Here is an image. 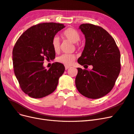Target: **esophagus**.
Here are the masks:
<instances>
[{"label":"esophagus","instance_id":"esophagus-1","mask_svg":"<svg viewBox=\"0 0 134 134\" xmlns=\"http://www.w3.org/2000/svg\"><path fill=\"white\" fill-rule=\"evenodd\" d=\"M70 66H68V65H65V70H68Z\"/></svg>","mask_w":134,"mask_h":134}]
</instances>
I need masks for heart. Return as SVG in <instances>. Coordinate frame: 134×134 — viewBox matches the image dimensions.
<instances>
[{"label":"heart","instance_id":"1","mask_svg":"<svg viewBox=\"0 0 134 134\" xmlns=\"http://www.w3.org/2000/svg\"><path fill=\"white\" fill-rule=\"evenodd\" d=\"M62 36L65 38H66L71 42L74 43L76 46L79 47L80 46V43L78 42L80 39V35L79 32L75 29H74V28H67V29L64 30L63 32ZM52 46L55 52H58L59 51L60 47V42L58 36H55L52 38ZM75 58L76 56L74 54H64L59 56L58 58V61L61 63L69 65H70L74 62Z\"/></svg>","mask_w":134,"mask_h":134}]
</instances>
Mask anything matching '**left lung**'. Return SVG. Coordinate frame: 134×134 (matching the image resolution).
<instances>
[{
  "instance_id": "8db88e82",
  "label": "left lung",
  "mask_w": 134,
  "mask_h": 134,
  "mask_svg": "<svg viewBox=\"0 0 134 134\" xmlns=\"http://www.w3.org/2000/svg\"><path fill=\"white\" fill-rule=\"evenodd\" d=\"M79 29L84 35L86 44L78 62L84 66L92 65L93 69L77 68L75 86L83 96L99 98L112 90L118 78L121 70L120 50L115 40L103 28L84 23Z\"/></svg>"
}]
</instances>
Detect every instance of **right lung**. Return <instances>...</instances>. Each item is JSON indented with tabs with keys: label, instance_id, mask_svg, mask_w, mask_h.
Masks as SVG:
<instances>
[{
	"label": "right lung",
	"instance_id": "1",
	"mask_svg": "<svg viewBox=\"0 0 134 134\" xmlns=\"http://www.w3.org/2000/svg\"><path fill=\"white\" fill-rule=\"evenodd\" d=\"M64 27L60 23H39L27 30L15 44L12 52L14 74L21 90L32 98H41L55 91L64 73L63 64L53 63L48 70L43 64L44 59H55L52 40Z\"/></svg>",
	"mask_w": 134,
	"mask_h": 134
}]
</instances>
